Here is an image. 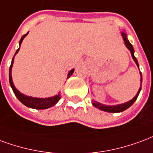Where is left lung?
<instances>
[{
    "label": "left lung",
    "instance_id": "left-lung-1",
    "mask_svg": "<svg viewBox=\"0 0 153 153\" xmlns=\"http://www.w3.org/2000/svg\"><path fill=\"white\" fill-rule=\"evenodd\" d=\"M121 36H122V38H123V41L125 42V45H126V48L130 51V53H131V56H132V59L134 61V63H136V65L137 67L139 68V63H138V60L134 56V47L132 45L130 44V42L129 41V40L127 39V35L124 32H121ZM139 74H140V82H141V84H142V81H143V78H142V73L141 72H139ZM140 84V87H139V90H138V92L136 94V95L134 97L132 100H130V101H128L126 102H124V103H121V104H117V105H106V104H102V103H100V102H97L95 100H93V102H92V104L93 106H94L95 108H97L100 109V110H102V111H104V112H113V113H116V112H121L125 111V110H126L127 108H129L130 106L133 104L134 102H135V100H137V98L139 96V93H140V90H141V86H142V85Z\"/></svg>",
    "mask_w": 153,
    "mask_h": 153
}]
</instances>
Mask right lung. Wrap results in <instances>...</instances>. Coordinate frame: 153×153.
I'll list each match as a JSON object with an SVG mask.
<instances>
[{"label":"right lung","mask_w":153,"mask_h":153,"mask_svg":"<svg viewBox=\"0 0 153 153\" xmlns=\"http://www.w3.org/2000/svg\"><path fill=\"white\" fill-rule=\"evenodd\" d=\"M28 34V32L23 35L19 41V48L20 45L23 42V39L25 38V36ZM19 48L18 49L15 53H14V57L12 59V61H11V65L10 67V71H9V80H10V86L12 88V90L14 91L15 96L17 97V99L19 100L20 102H22L23 104H24L28 108H31L34 109H46L49 108H51L56 104L57 102H59V100L61 99V95L59 93L56 95L52 97H49V98H36V97H32V96H27L26 94H23L20 93L19 91L16 89V87L14 86V82L12 81V75H11V71H12V67H13V63H14V57L16 55V53L19 51ZM74 72V69H72L70 70L68 74V76L67 78H69L72 75V73Z\"/></svg>","instance_id":"add662e5"}]
</instances>
